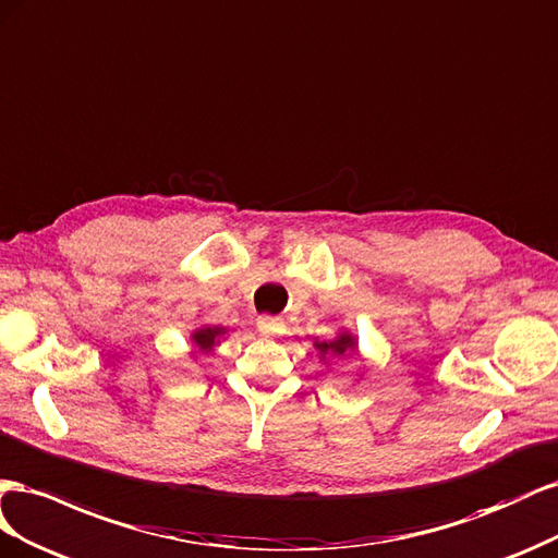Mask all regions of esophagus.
Segmentation results:
<instances>
[{
    "instance_id": "esophagus-1",
    "label": "esophagus",
    "mask_w": 558,
    "mask_h": 558,
    "mask_svg": "<svg viewBox=\"0 0 558 558\" xmlns=\"http://www.w3.org/2000/svg\"><path fill=\"white\" fill-rule=\"evenodd\" d=\"M284 329H288V325H284L282 317H270V315L259 317V331L264 337H282Z\"/></svg>"
}]
</instances>
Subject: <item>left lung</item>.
Returning a JSON list of instances; mask_svg holds the SVG:
<instances>
[{
  "label": "left lung",
  "instance_id": "obj_1",
  "mask_svg": "<svg viewBox=\"0 0 558 558\" xmlns=\"http://www.w3.org/2000/svg\"><path fill=\"white\" fill-rule=\"evenodd\" d=\"M313 345L317 350V357H320L325 364H329L331 360H343V357L357 355V337H355V333H350L348 329L339 331L337 337L329 339V341L315 339Z\"/></svg>",
  "mask_w": 558,
  "mask_h": 558
}]
</instances>
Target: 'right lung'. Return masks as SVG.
<instances>
[{
    "mask_svg": "<svg viewBox=\"0 0 558 558\" xmlns=\"http://www.w3.org/2000/svg\"><path fill=\"white\" fill-rule=\"evenodd\" d=\"M227 327H219V325H203V327H198V329H194L191 331V348L196 350V353H203V355H208L210 350H215L219 343H221V339L227 337Z\"/></svg>",
    "mask_w": 558,
    "mask_h": 558,
    "instance_id": "right-lung-1",
    "label": "right lung"
}]
</instances>
